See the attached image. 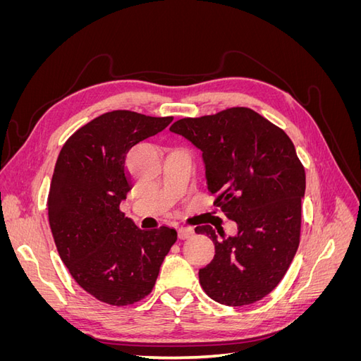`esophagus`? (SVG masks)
Here are the masks:
<instances>
[{
	"instance_id": "1",
	"label": "esophagus",
	"mask_w": 361,
	"mask_h": 361,
	"mask_svg": "<svg viewBox=\"0 0 361 361\" xmlns=\"http://www.w3.org/2000/svg\"><path fill=\"white\" fill-rule=\"evenodd\" d=\"M194 235V231L191 227H179L178 228V236L179 239H188Z\"/></svg>"
}]
</instances>
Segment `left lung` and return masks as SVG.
Returning <instances> with one entry per match:
<instances>
[{
    "instance_id": "left-lung-1",
    "label": "left lung",
    "mask_w": 361,
    "mask_h": 361,
    "mask_svg": "<svg viewBox=\"0 0 361 361\" xmlns=\"http://www.w3.org/2000/svg\"><path fill=\"white\" fill-rule=\"evenodd\" d=\"M170 130L203 152L214 206L238 224L235 238L195 227L215 245L199 271L200 286L226 305L262 300L285 277L300 244L305 173L292 140L245 106L185 117Z\"/></svg>"
}]
</instances>
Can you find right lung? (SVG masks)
<instances>
[{
  "instance_id": "add662e5",
  "label": "right lung",
  "mask_w": 361,
  "mask_h": 361,
  "mask_svg": "<svg viewBox=\"0 0 361 361\" xmlns=\"http://www.w3.org/2000/svg\"><path fill=\"white\" fill-rule=\"evenodd\" d=\"M173 120L129 110L101 114L63 145L48 192V218L59 255L92 297L129 305L152 292L174 228L141 231L120 211L133 187L126 154Z\"/></svg>"
}]
</instances>
